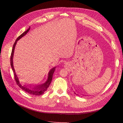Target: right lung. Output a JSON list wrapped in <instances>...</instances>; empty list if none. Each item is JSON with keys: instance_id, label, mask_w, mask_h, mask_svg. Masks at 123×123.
Masks as SVG:
<instances>
[{"instance_id": "add662e5", "label": "right lung", "mask_w": 123, "mask_h": 123, "mask_svg": "<svg viewBox=\"0 0 123 123\" xmlns=\"http://www.w3.org/2000/svg\"><path fill=\"white\" fill-rule=\"evenodd\" d=\"M30 27H29V28L27 30V31H25L23 33H22V34L20 36L18 37V38L16 39L15 42V43H14L13 46V49L12 50V53H11V55L10 63H11V67H12V70L13 71V72H14L15 80L16 83L18 86H19L22 89V90H23L25 92H27L29 94H30L31 95H42L43 94L44 92L47 90V89L48 88H49V86L51 83L52 80L53 75V73L55 71L56 68L54 67L50 71V72H49V74H48V80H47L46 83H44L43 84L34 86H32V87L30 86H25V85L23 86V85H21L20 84L18 77H17V75H16L15 71V70H14V67H13V57L15 47L17 40L20 39L21 37H23L24 36H25L26 34H27V33L29 32V31L30 30Z\"/></svg>"}]
</instances>
